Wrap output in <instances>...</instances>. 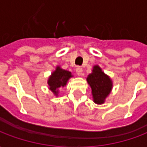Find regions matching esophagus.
Returning <instances> with one entry per match:
<instances>
[{
    "label": "esophagus",
    "mask_w": 147,
    "mask_h": 147,
    "mask_svg": "<svg viewBox=\"0 0 147 147\" xmlns=\"http://www.w3.org/2000/svg\"><path fill=\"white\" fill-rule=\"evenodd\" d=\"M76 74L78 76H82L83 75V68L81 67H77L76 69Z\"/></svg>",
    "instance_id": "34e87169"
}]
</instances>
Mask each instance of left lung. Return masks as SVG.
<instances>
[{"label": "left lung", "instance_id": "obj_1", "mask_svg": "<svg viewBox=\"0 0 147 147\" xmlns=\"http://www.w3.org/2000/svg\"><path fill=\"white\" fill-rule=\"evenodd\" d=\"M86 80L92 90L94 102L99 105L103 104L113 88V82L109 76L102 71L98 65H95Z\"/></svg>", "mask_w": 147, "mask_h": 147}]
</instances>
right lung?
Listing matches in <instances>:
<instances>
[{
  "mask_svg": "<svg viewBox=\"0 0 147 147\" xmlns=\"http://www.w3.org/2000/svg\"><path fill=\"white\" fill-rule=\"evenodd\" d=\"M72 76H73L69 71L62 69L60 66H57L56 67V70L49 77L47 82L49 88L54 94V95L57 96L59 93L58 89L61 87H64L67 84L68 80Z\"/></svg>",
  "mask_w": 147,
  "mask_h": 147,
  "instance_id": "obj_1",
  "label": "right lung"
}]
</instances>
